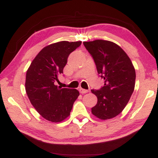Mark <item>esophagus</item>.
I'll list each match as a JSON object with an SVG mask.
<instances>
[{
    "instance_id": "esophagus-1",
    "label": "esophagus",
    "mask_w": 158,
    "mask_h": 158,
    "mask_svg": "<svg viewBox=\"0 0 158 158\" xmlns=\"http://www.w3.org/2000/svg\"><path fill=\"white\" fill-rule=\"evenodd\" d=\"M79 91H80V93H81V94H86V93H88V90L83 89V88H80Z\"/></svg>"
}]
</instances>
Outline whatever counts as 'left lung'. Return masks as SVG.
<instances>
[{
  "label": "left lung",
  "instance_id": "8db88e82",
  "mask_svg": "<svg viewBox=\"0 0 158 158\" xmlns=\"http://www.w3.org/2000/svg\"><path fill=\"white\" fill-rule=\"evenodd\" d=\"M83 44L96 64L97 72L104 80V85L91 90L98 98L91 109L94 116L109 119L118 115L126 106L133 94L136 73L126 52L115 43L97 40L84 42Z\"/></svg>",
  "mask_w": 158,
  "mask_h": 158
}]
</instances>
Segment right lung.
<instances>
[{"label":"right lung","mask_w":158,"mask_h":158,"mask_svg":"<svg viewBox=\"0 0 158 158\" xmlns=\"http://www.w3.org/2000/svg\"><path fill=\"white\" fill-rule=\"evenodd\" d=\"M81 42H57L45 47L30 64L26 75V92L38 113L52 122H60L70 115L79 96L76 89L55 85L71 52Z\"/></svg>","instance_id":"right-lung-1"}]
</instances>
